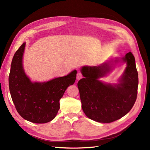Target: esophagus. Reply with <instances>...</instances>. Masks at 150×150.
Segmentation results:
<instances>
[{"label":"esophagus","instance_id":"esophagus-1","mask_svg":"<svg viewBox=\"0 0 150 150\" xmlns=\"http://www.w3.org/2000/svg\"><path fill=\"white\" fill-rule=\"evenodd\" d=\"M83 78V75H82V74L81 73V72H78V74H77V79L78 80H79V79H81Z\"/></svg>","mask_w":150,"mask_h":150}]
</instances>
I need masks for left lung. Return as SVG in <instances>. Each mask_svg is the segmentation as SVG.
Wrapping results in <instances>:
<instances>
[{
    "instance_id": "1",
    "label": "left lung",
    "mask_w": 150,
    "mask_h": 150,
    "mask_svg": "<svg viewBox=\"0 0 150 150\" xmlns=\"http://www.w3.org/2000/svg\"><path fill=\"white\" fill-rule=\"evenodd\" d=\"M122 60L126 62L127 67L120 83L114 86L98 80L111 71L110 63L82 67L84 78L78 81V87L82 109L91 120L110 123L120 119L133 108L137 100L138 86L135 59L129 52Z\"/></svg>"
}]
</instances>
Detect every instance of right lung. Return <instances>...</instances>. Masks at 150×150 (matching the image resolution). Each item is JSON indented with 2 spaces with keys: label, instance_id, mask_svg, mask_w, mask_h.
<instances>
[{
  "label": "right lung",
  "instance_id": "1",
  "mask_svg": "<svg viewBox=\"0 0 150 150\" xmlns=\"http://www.w3.org/2000/svg\"><path fill=\"white\" fill-rule=\"evenodd\" d=\"M25 45L24 42L17 49L12 61L8 76L11 98L24 119L34 123H46L56 117L60 108V99L68 86L74 83L77 71L46 83H33L22 67Z\"/></svg>",
  "mask_w": 150,
  "mask_h": 150
}]
</instances>
